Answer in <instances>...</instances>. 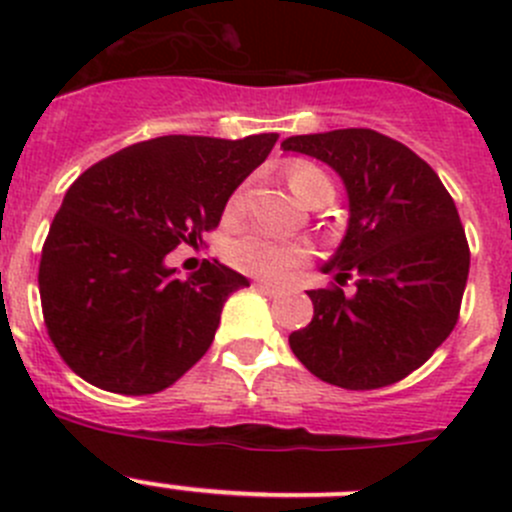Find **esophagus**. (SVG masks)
Returning <instances> with one entry per match:
<instances>
[{
    "mask_svg": "<svg viewBox=\"0 0 512 512\" xmlns=\"http://www.w3.org/2000/svg\"><path fill=\"white\" fill-rule=\"evenodd\" d=\"M255 289H260V292H265V294H280V287L272 285V282H265V280H257Z\"/></svg>",
    "mask_w": 512,
    "mask_h": 512,
    "instance_id": "obj_1",
    "label": "esophagus"
}]
</instances>
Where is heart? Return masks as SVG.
I'll return each instance as SVG.
<instances>
[{"mask_svg": "<svg viewBox=\"0 0 512 512\" xmlns=\"http://www.w3.org/2000/svg\"><path fill=\"white\" fill-rule=\"evenodd\" d=\"M287 180L292 193L304 203H312L317 198H332L334 185L332 178L319 168L317 163L309 160H294L287 168ZM245 188H237L230 198V213L237 215L245 208ZM225 257L232 267L240 272L257 277H285L294 267L304 262V247L294 245V242L280 240V237L270 235V232L252 230L245 235L232 237L225 245Z\"/></svg>", "mask_w": 512, "mask_h": 512, "instance_id": "obj_1", "label": "heart"}]
</instances>
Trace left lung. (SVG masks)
Instances as JSON below:
<instances>
[{
    "label": "left lung",
    "mask_w": 512,
    "mask_h": 512,
    "mask_svg": "<svg viewBox=\"0 0 512 512\" xmlns=\"http://www.w3.org/2000/svg\"><path fill=\"white\" fill-rule=\"evenodd\" d=\"M339 173L349 225L324 272L342 287L309 289L312 322L289 334L294 356L342 389L401 381L446 342L461 312L471 250L453 198L411 148L371 128L282 141Z\"/></svg>",
    "instance_id": "left-lung-1"
}]
</instances>
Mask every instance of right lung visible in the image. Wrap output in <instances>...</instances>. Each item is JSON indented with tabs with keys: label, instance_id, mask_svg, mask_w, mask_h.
I'll list each match as a JSON object with an SVG mask.
<instances>
[{
	"label": "right lung",
	"instance_id": "add662e5",
	"mask_svg": "<svg viewBox=\"0 0 512 512\" xmlns=\"http://www.w3.org/2000/svg\"><path fill=\"white\" fill-rule=\"evenodd\" d=\"M277 138L160 136L74 180L39 265L46 332L74 374L103 391L146 396L203 359L225 299L250 282L218 260L180 280L165 255L218 227Z\"/></svg>",
	"mask_w": 512,
	"mask_h": 512
}]
</instances>
